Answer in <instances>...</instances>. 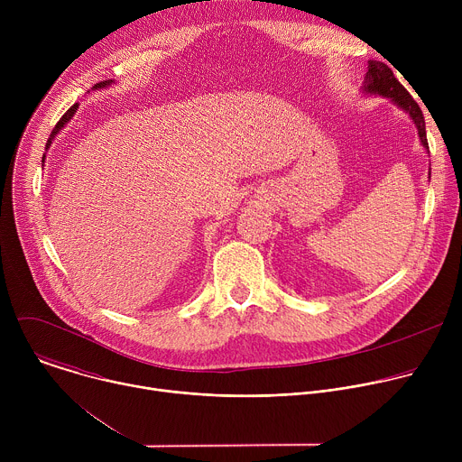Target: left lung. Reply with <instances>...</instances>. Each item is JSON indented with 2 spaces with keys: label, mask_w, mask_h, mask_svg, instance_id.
<instances>
[{
  "label": "left lung",
  "mask_w": 462,
  "mask_h": 462,
  "mask_svg": "<svg viewBox=\"0 0 462 462\" xmlns=\"http://www.w3.org/2000/svg\"><path fill=\"white\" fill-rule=\"evenodd\" d=\"M362 91L365 95H380L389 98L394 106H399L402 111H406L413 124L417 125L419 137L422 146L428 150V139H426V122H424V115L419 107V104L413 100V97L406 91V88L394 79L393 71L387 68L385 63L376 61V60H369L367 65V73L364 79V86Z\"/></svg>",
  "instance_id": "1"
}]
</instances>
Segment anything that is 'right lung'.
<instances>
[{
  "instance_id": "add662e5",
  "label": "right lung",
  "mask_w": 462,
  "mask_h": 462,
  "mask_svg": "<svg viewBox=\"0 0 462 462\" xmlns=\"http://www.w3.org/2000/svg\"><path fill=\"white\" fill-rule=\"evenodd\" d=\"M113 84V80H104V82H98V84H95L91 89H102V88H107V86H111ZM77 107H79V104H75V106H71L69 109H68V113H65L60 120H58V124L54 125V129L51 131V137H49V141H47V144H45V150H49V146H51V143H52V139H54V135H58L60 134V129L68 124L71 118H73V115L77 113ZM45 161V153H43V159H42V162Z\"/></svg>"
}]
</instances>
